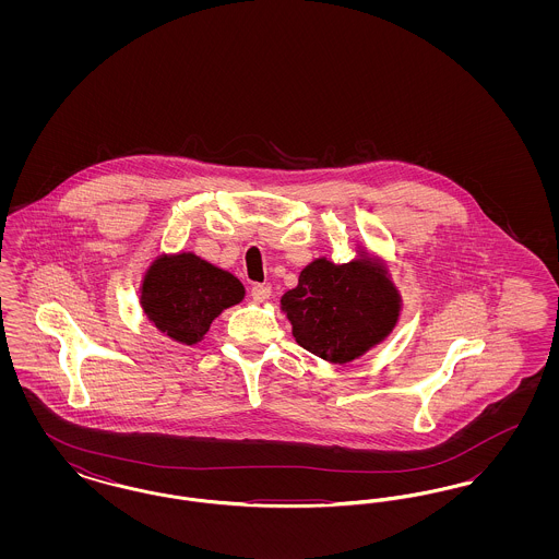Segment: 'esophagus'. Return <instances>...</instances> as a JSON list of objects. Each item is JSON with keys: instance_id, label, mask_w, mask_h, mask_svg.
Returning a JSON list of instances; mask_svg holds the SVG:
<instances>
[{"instance_id": "34e87169", "label": "esophagus", "mask_w": 559, "mask_h": 559, "mask_svg": "<svg viewBox=\"0 0 559 559\" xmlns=\"http://www.w3.org/2000/svg\"><path fill=\"white\" fill-rule=\"evenodd\" d=\"M270 295H272V287H270V285H253V287H251V297H253L255 301H266Z\"/></svg>"}]
</instances>
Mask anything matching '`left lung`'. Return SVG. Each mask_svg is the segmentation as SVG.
Returning <instances> with one entry per match:
<instances>
[{
	"mask_svg": "<svg viewBox=\"0 0 559 559\" xmlns=\"http://www.w3.org/2000/svg\"><path fill=\"white\" fill-rule=\"evenodd\" d=\"M295 342L326 362L346 365L379 346L396 326L402 297L381 260L335 264L326 258L299 272L297 287L281 297Z\"/></svg>",
	"mask_w": 559,
	"mask_h": 559,
	"instance_id": "left-lung-1",
	"label": "left lung"
}]
</instances>
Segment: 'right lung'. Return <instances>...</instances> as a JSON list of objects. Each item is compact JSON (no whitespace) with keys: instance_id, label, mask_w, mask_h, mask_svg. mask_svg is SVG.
Segmentation results:
<instances>
[{"instance_id":"1","label":"right lung","mask_w":559,"mask_h":559,"mask_svg":"<svg viewBox=\"0 0 559 559\" xmlns=\"http://www.w3.org/2000/svg\"><path fill=\"white\" fill-rule=\"evenodd\" d=\"M242 297L245 287L235 274L192 251L163 253L146 267L140 285V306L146 319L185 346L199 344L213 320Z\"/></svg>"}]
</instances>
